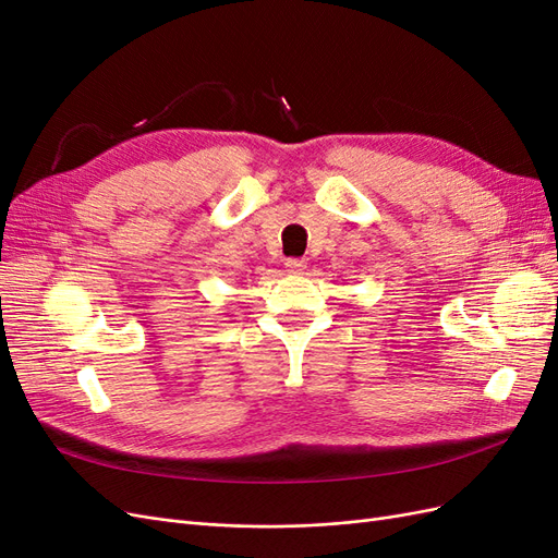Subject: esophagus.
<instances>
[{
    "label": "esophagus",
    "instance_id": "34e87169",
    "mask_svg": "<svg viewBox=\"0 0 558 558\" xmlns=\"http://www.w3.org/2000/svg\"><path fill=\"white\" fill-rule=\"evenodd\" d=\"M283 265H286V269H289L291 275H302V272H305V267H307V263L300 260V258H289Z\"/></svg>",
    "mask_w": 558,
    "mask_h": 558
}]
</instances>
